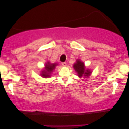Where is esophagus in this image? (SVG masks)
I'll return each mask as SVG.
<instances>
[{
  "mask_svg": "<svg viewBox=\"0 0 129 129\" xmlns=\"http://www.w3.org/2000/svg\"><path fill=\"white\" fill-rule=\"evenodd\" d=\"M62 65L63 67H66V66H67V63H66V62H62Z\"/></svg>",
  "mask_w": 129,
  "mask_h": 129,
  "instance_id": "obj_1",
  "label": "esophagus"
}]
</instances>
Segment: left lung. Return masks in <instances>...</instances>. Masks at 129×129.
Listing matches in <instances>:
<instances>
[{
  "instance_id": "left-lung-1",
  "label": "left lung",
  "mask_w": 129,
  "mask_h": 129,
  "mask_svg": "<svg viewBox=\"0 0 129 129\" xmlns=\"http://www.w3.org/2000/svg\"><path fill=\"white\" fill-rule=\"evenodd\" d=\"M73 67L76 71V72L77 73L78 76L80 77H87L92 73L90 70L85 68L84 62H82L80 59L77 60L76 62L74 63Z\"/></svg>"
}]
</instances>
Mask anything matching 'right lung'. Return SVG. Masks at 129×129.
I'll list each match as a JSON object with an SVG mask.
<instances>
[{"mask_svg":"<svg viewBox=\"0 0 129 129\" xmlns=\"http://www.w3.org/2000/svg\"><path fill=\"white\" fill-rule=\"evenodd\" d=\"M57 66H58V64L56 63H51L50 62H47L45 65V69L41 72V76L44 78L50 77V74L54 71Z\"/></svg>","mask_w":129,"mask_h":129,"instance_id":"add662e5","label":"right lung"}]
</instances>
